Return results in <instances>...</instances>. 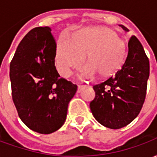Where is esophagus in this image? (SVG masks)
I'll list each match as a JSON object with an SVG mask.
<instances>
[{
  "instance_id": "esophagus-1",
  "label": "esophagus",
  "mask_w": 157,
  "mask_h": 157,
  "mask_svg": "<svg viewBox=\"0 0 157 157\" xmlns=\"http://www.w3.org/2000/svg\"><path fill=\"white\" fill-rule=\"evenodd\" d=\"M86 85H79L78 86V89H77V92H82V89L84 88V87H86Z\"/></svg>"
}]
</instances>
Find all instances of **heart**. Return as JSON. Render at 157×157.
Here are the masks:
<instances>
[{"instance_id":"heart-1","label":"heart","mask_w":157,"mask_h":157,"mask_svg":"<svg viewBox=\"0 0 157 157\" xmlns=\"http://www.w3.org/2000/svg\"><path fill=\"white\" fill-rule=\"evenodd\" d=\"M82 70L84 76L98 73L100 77L113 75L124 65L126 44L112 29L106 27H91L75 32L71 39L61 37L56 49V67L65 77L71 75L85 59Z\"/></svg>"}]
</instances>
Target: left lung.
I'll list each match as a JSON object with an SVG mask.
<instances>
[{
  "instance_id": "obj_1",
  "label": "left lung",
  "mask_w": 157,
  "mask_h": 157,
  "mask_svg": "<svg viewBox=\"0 0 157 157\" xmlns=\"http://www.w3.org/2000/svg\"><path fill=\"white\" fill-rule=\"evenodd\" d=\"M124 31L128 29L119 25ZM128 56L122 68L102 83L93 86L95 98L90 109L97 121L107 128L118 129L130 124L145 102L150 62L135 36L128 44Z\"/></svg>"
}]
</instances>
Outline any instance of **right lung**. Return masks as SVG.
<instances>
[{"label":"right lung","instance_id":"1","mask_svg":"<svg viewBox=\"0 0 157 157\" xmlns=\"http://www.w3.org/2000/svg\"><path fill=\"white\" fill-rule=\"evenodd\" d=\"M56 42L48 27L32 29L10 64L12 100L30 129L51 134L64 124L77 86L61 78L55 65Z\"/></svg>","mask_w":157,"mask_h":157}]
</instances>
